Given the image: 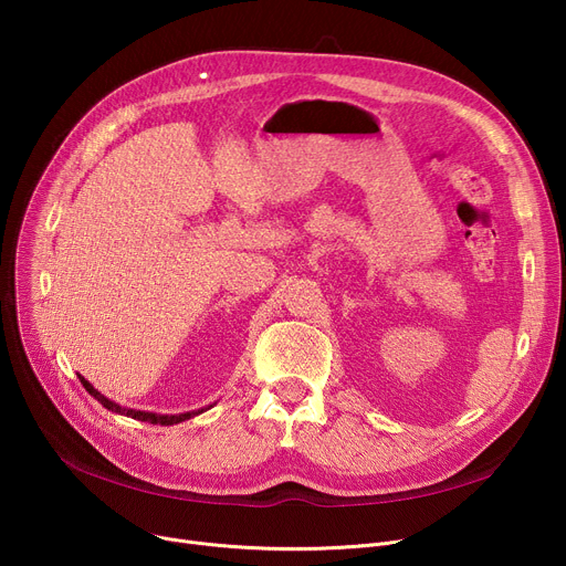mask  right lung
<instances>
[{
    "instance_id": "right-lung-1",
    "label": "right lung",
    "mask_w": 566,
    "mask_h": 566,
    "mask_svg": "<svg viewBox=\"0 0 566 566\" xmlns=\"http://www.w3.org/2000/svg\"><path fill=\"white\" fill-rule=\"evenodd\" d=\"M80 382L84 385V390L92 395L94 399H98L107 410L112 412H118V415H126V418H133V420H139V422H148V424H163V427H171V424H178V422H186L190 418H195V415L203 412L201 410H192V412H181V415H158V412H146V410H133V408H124L118 406L114 401H109L105 395H101L92 382H88L84 376H80Z\"/></svg>"
}]
</instances>
